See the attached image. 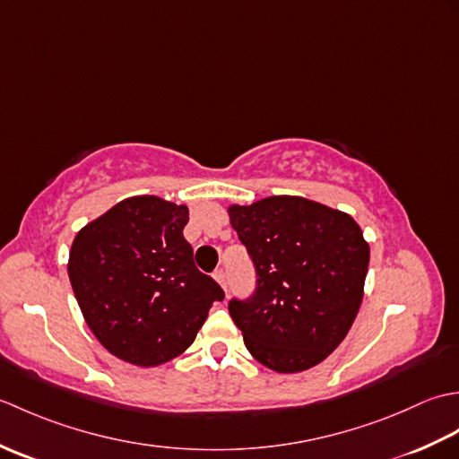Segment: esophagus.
Here are the masks:
<instances>
[{
	"mask_svg": "<svg viewBox=\"0 0 459 459\" xmlns=\"http://www.w3.org/2000/svg\"><path fill=\"white\" fill-rule=\"evenodd\" d=\"M214 280H217V284L224 290V294H227V276H224V270L214 272Z\"/></svg>",
	"mask_w": 459,
	"mask_h": 459,
	"instance_id": "esophagus-1",
	"label": "esophagus"
}]
</instances>
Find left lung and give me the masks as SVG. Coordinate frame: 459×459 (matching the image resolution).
Segmentation results:
<instances>
[{
  "label": "left lung",
  "instance_id": "8db88e82",
  "mask_svg": "<svg viewBox=\"0 0 459 459\" xmlns=\"http://www.w3.org/2000/svg\"><path fill=\"white\" fill-rule=\"evenodd\" d=\"M256 266V291L230 317L258 363L301 373L339 347L359 314L368 242L351 214L296 195L229 204Z\"/></svg>",
  "mask_w": 459,
  "mask_h": 459
}]
</instances>
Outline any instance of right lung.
<instances>
[{"label":"right lung","mask_w":459,"mask_h":459,"mask_svg":"<svg viewBox=\"0 0 459 459\" xmlns=\"http://www.w3.org/2000/svg\"><path fill=\"white\" fill-rule=\"evenodd\" d=\"M187 221L185 204L135 195L76 232L66 266L74 298L94 337L124 363L179 357L224 298L195 268Z\"/></svg>","instance_id":"right-lung-1"}]
</instances>
